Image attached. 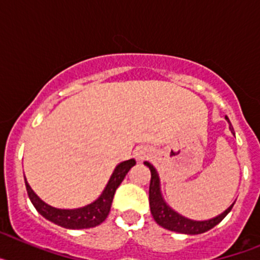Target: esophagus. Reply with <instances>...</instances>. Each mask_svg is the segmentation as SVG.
Here are the masks:
<instances>
[{
  "label": "esophagus",
  "mask_w": 260,
  "mask_h": 260,
  "mask_svg": "<svg viewBox=\"0 0 260 260\" xmlns=\"http://www.w3.org/2000/svg\"><path fill=\"white\" fill-rule=\"evenodd\" d=\"M151 156H152V151H151L148 147H139V148L135 150V157H137L138 161L148 160Z\"/></svg>",
  "instance_id": "34e87169"
}]
</instances>
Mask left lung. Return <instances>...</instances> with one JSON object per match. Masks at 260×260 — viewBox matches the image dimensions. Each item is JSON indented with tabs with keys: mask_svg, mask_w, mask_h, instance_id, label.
Listing matches in <instances>:
<instances>
[{
	"mask_svg": "<svg viewBox=\"0 0 260 260\" xmlns=\"http://www.w3.org/2000/svg\"><path fill=\"white\" fill-rule=\"evenodd\" d=\"M225 119L229 123V130L232 134L234 135L233 126H232L231 121L228 117H225ZM144 165L150 168L151 171V182H150V208L151 213H152L153 219L157 222L160 226L168 229V231L177 232V233H183V234H201L204 232L212 229L215 225L219 224L225 216L231 212L233 204L231 207H228L222 213L217 215L216 217L208 220H192L186 217V216L181 215L177 211L167 204L164 201L161 194V187H160V177H158L157 171L155 169L152 164L148 161H144Z\"/></svg>",
	"mask_w": 260,
	"mask_h": 260,
	"instance_id": "left-lung-1",
	"label": "left lung"
}]
</instances>
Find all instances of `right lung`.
<instances>
[{"label":"right lung","instance_id":"add662e5","mask_svg":"<svg viewBox=\"0 0 260 260\" xmlns=\"http://www.w3.org/2000/svg\"><path fill=\"white\" fill-rule=\"evenodd\" d=\"M135 162L137 161L134 158L119 162L114 168L113 173L110 176L109 181H108L107 186L100 194V197L96 201H93L92 203L84 206V207L73 208V210L52 207V206H49V204H47L44 201H41L39 198L35 191L31 189V186L28 185L26 178H24L27 194H28L29 201L32 202L36 211L43 217L54 222L56 225H59V226L66 229L93 228V226H98V225L102 224L108 217L110 207H112V202H113L114 192H116L117 187L121 185L127 172L134 167Z\"/></svg>","mask_w":260,"mask_h":260}]
</instances>
